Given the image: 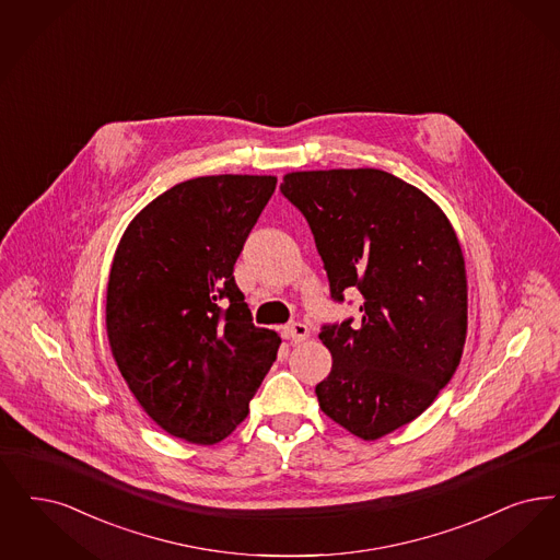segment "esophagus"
Instances as JSON below:
<instances>
[{
  "instance_id": "obj_1",
  "label": "esophagus",
  "mask_w": 560,
  "mask_h": 560,
  "mask_svg": "<svg viewBox=\"0 0 560 560\" xmlns=\"http://www.w3.org/2000/svg\"><path fill=\"white\" fill-rule=\"evenodd\" d=\"M285 336H288V339H291L293 343H300V341L308 339L311 329H308L304 323H291V325L285 327Z\"/></svg>"
}]
</instances>
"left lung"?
Listing matches in <instances>:
<instances>
[{
	"mask_svg": "<svg viewBox=\"0 0 560 560\" xmlns=\"http://www.w3.org/2000/svg\"><path fill=\"white\" fill-rule=\"evenodd\" d=\"M281 194L311 224L336 302L359 290L360 313L325 325L334 366L320 410L362 440L415 421L452 380L467 339V272L442 208L377 168L304 171Z\"/></svg>",
	"mask_w": 560,
	"mask_h": 560,
	"instance_id": "left-lung-1",
	"label": "left lung"
}]
</instances>
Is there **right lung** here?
I'll return each instance as SVG.
<instances>
[{
    "label": "right lung",
    "instance_id": "1",
    "mask_svg": "<svg viewBox=\"0 0 560 560\" xmlns=\"http://www.w3.org/2000/svg\"><path fill=\"white\" fill-rule=\"evenodd\" d=\"M275 177L183 180L150 201L114 254L106 329L137 402L171 435L210 446L247 417L281 337L252 323L233 267Z\"/></svg>",
    "mask_w": 560,
    "mask_h": 560
}]
</instances>
